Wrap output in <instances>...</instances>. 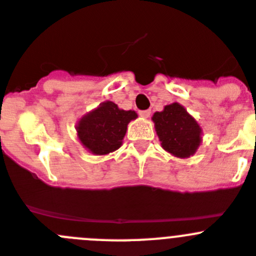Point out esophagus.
I'll return each instance as SVG.
<instances>
[{"instance_id":"obj_1","label":"esophagus","mask_w":256,"mask_h":256,"mask_svg":"<svg viewBox=\"0 0 256 256\" xmlns=\"http://www.w3.org/2000/svg\"><path fill=\"white\" fill-rule=\"evenodd\" d=\"M140 116H142V118H150V116H151V110H142V112H140Z\"/></svg>"}]
</instances>
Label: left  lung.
Masks as SVG:
<instances>
[{"label":"left lung","mask_w":256,"mask_h":256,"mask_svg":"<svg viewBox=\"0 0 256 256\" xmlns=\"http://www.w3.org/2000/svg\"><path fill=\"white\" fill-rule=\"evenodd\" d=\"M157 137L165 151L179 158L193 156L202 144L203 130L179 102L164 106L152 116Z\"/></svg>","instance_id":"left-lung-1"}]
</instances>
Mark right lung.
Segmentation results:
<instances>
[{
  "mask_svg": "<svg viewBox=\"0 0 256 256\" xmlns=\"http://www.w3.org/2000/svg\"><path fill=\"white\" fill-rule=\"evenodd\" d=\"M137 116L134 110L119 109L108 100L80 118L76 124L77 138L88 152L104 156L122 146L126 126Z\"/></svg>",
  "mask_w": 256,
  "mask_h": 256,
  "instance_id": "add662e5",
  "label": "right lung"
}]
</instances>
